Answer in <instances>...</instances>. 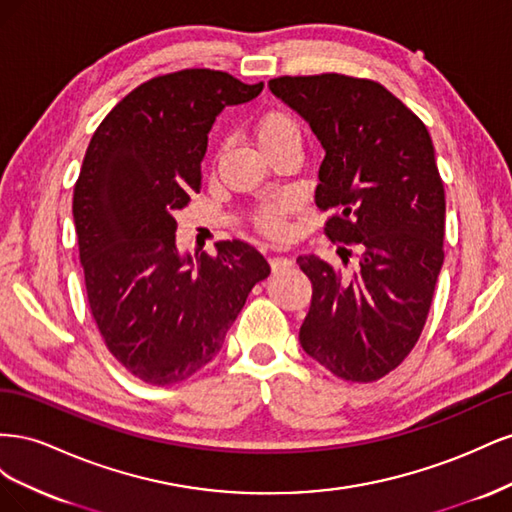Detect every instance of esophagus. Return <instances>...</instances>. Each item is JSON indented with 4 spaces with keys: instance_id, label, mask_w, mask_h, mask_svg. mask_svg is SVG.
<instances>
[{
    "instance_id": "obj_1",
    "label": "esophagus",
    "mask_w": 512,
    "mask_h": 512,
    "mask_svg": "<svg viewBox=\"0 0 512 512\" xmlns=\"http://www.w3.org/2000/svg\"><path fill=\"white\" fill-rule=\"evenodd\" d=\"M269 262H271L273 271H284V269L292 267V260L286 256H273V258H269Z\"/></svg>"
}]
</instances>
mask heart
<instances>
[{
  "mask_svg": "<svg viewBox=\"0 0 512 512\" xmlns=\"http://www.w3.org/2000/svg\"><path fill=\"white\" fill-rule=\"evenodd\" d=\"M284 136H299V126L292 115L284 111H271L265 113L256 123V141L260 147H265L277 138ZM292 213V200L290 198H275L260 203L254 215L256 226L267 232L271 237H284L288 232V220Z\"/></svg>",
  "mask_w": 512,
  "mask_h": 512,
  "instance_id": "heart-1",
  "label": "heart"
}]
</instances>
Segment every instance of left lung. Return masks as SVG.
Wrapping results in <instances>:
<instances>
[{"mask_svg": "<svg viewBox=\"0 0 512 512\" xmlns=\"http://www.w3.org/2000/svg\"><path fill=\"white\" fill-rule=\"evenodd\" d=\"M269 89L324 149L316 205L337 211L324 232L361 252L352 275L314 254L297 258L314 288L301 348L337 378L380 380L421 337L444 262L446 200L431 136L376 81L280 76Z\"/></svg>", "mask_w": 512, "mask_h": 512, "instance_id": "1", "label": "left lung"}]
</instances>
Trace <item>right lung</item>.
<instances>
[{
    "label": "right lung",
    "instance_id": "obj_1",
    "mask_svg": "<svg viewBox=\"0 0 512 512\" xmlns=\"http://www.w3.org/2000/svg\"><path fill=\"white\" fill-rule=\"evenodd\" d=\"M262 87L205 68L156 76L91 136L72 200L87 301L106 348L143 382L175 384L205 367L271 273L245 241L192 258L175 239L215 117Z\"/></svg>",
    "mask_w": 512,
    "mask_h": 512
}]
</instances>
